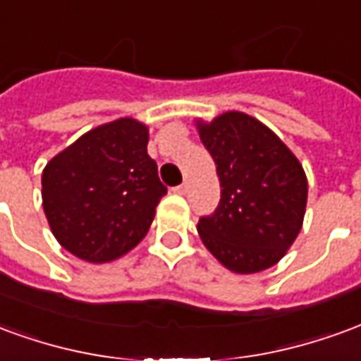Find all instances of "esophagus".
<instances>
[{
  "label": "esophagus",
  "instance_id": "1",
  "mask_svg": "<svg viewBox=\"0 0 361 361\" xmlns=\"http://www.w3.org/2000/svg\"><path fill=\"white\" fill-rule=\"evenodd\" d=\"M185 191H188V183H185V181H183L181 185H178V188H173V193H178V195H183Z\"/></svg>",
  "mask_w": 361,
  "mask_h": 361
}]
</instances>
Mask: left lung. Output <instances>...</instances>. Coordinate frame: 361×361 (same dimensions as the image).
Segmentation results:
<instances>
[{
    "label": "left lung",
    "mask_w": 361,
    "mask_h": 361,
    "mask_svg": "<svg viewBox=\"0 0 361 361\" xmlns=\"http://www.w3.org/2000/svg\"><path fill=\"white\" fill-rule=\"evenodd\" d=\"M220 180V203L199 219L204 247L238 274L265 271L286 255L300 234L307 178L294 152L259 119L226 111L197 119Z\"/></svg>",
    "instance_id": "left-lung-1"
}]
</instances>
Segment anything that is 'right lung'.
Masks as SVG:
<instances>
[{
  "label": "right lung",
  "mask_w": 361,
  "mask_h": 361,
  "mask_svg": "<svg viewBox=\"0 0 361 361\" xmlns=\"http://www.w3.org/2000/svg\"><path fill=\"white\" fill-rule=\"evenodd\" d=\"M149 127L119 118L79 137L42 172V207L56 235L75 257L108 263L149 232L168 189L147 152Z\"/></svg>",
  "instance_id": "obj_1"
}]
</instances>
